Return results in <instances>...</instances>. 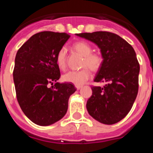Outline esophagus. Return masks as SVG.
Listing matches in <instances>:
<instances>
[{
    "label": "esophagus",
    "instance_id": "34e87169",
    "mask_svg": "<svg viewBox=\"0 0 153 153\" xmlns=\"http://www.w3.org/2000/svg\"><path fill=\"white\" fill-rule=\"evenodd\" d=\"M81 87H82V85H75V88H76L77 89H78V90H79L80 88H81Z\"/></svg>",
    "mask_w": 153,
    "mask_h": 153
}]
</instances>
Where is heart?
I'll use <instances>...</instances> for the list:
<instances>
[{
	"label": "heart",
	"instance_id": "heart-1",
	"mask_svg": "<svg viewBox=\"0 0 153 153\" xmlns=\"http://www.w3.org/2000/svg\"><path fill=\"white\" fill-rule=\"evenodd\" d=\"M72 48L83 56L81 66L84 68L77 71H69L62 75V79L64 81L74 85H82L88 81L91 76V71L89 68L94 72L98 71L102 66L103 58L99 53L92 52V48L86 41H77L73 44ZM56 62L57 66L61 70H64L66 68V50L64 47L61 48L57 52Z\"/></svg>",
	"mask_w": 153,
	"mask_h": 153
}]
</instances>
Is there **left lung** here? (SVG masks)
<instances>
[{"mask_svg":"<svg viewBox=\"0 0 153 153\" xmlns=\"http://www.w3.org/2000/svg\"><path fill=\"white\" fill-rule=\"evenodd\" d=\"M95 43L100 48L103 62L95 82H106L91 87L92 95L87 102L90 115L105 125L123 119L133 106L139 88L140 64L131 44L109 31L76 34Z\"/></svg>","mask_w":153,"mask_h":153,"instance_id":"1","label":"left lung"}]
</instances>
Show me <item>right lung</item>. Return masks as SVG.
Returning <instances> with one entry per match:
<instances>
[{"label":"right lung","mask_w":153,"mask_h":153,"mask_svg":"<svg viewBox=\"0 0 153 153\" xmlns=\"http://www.w3.org/2000/svg\"><path fill=\"white\" fill-rule=\"evenodd\" d=\"M69 38L64 32L41 31L16 53L13 75L17 101L36 125L47 126L60 120L67 112L69 97L76 91L73 84L56 81L60 71L56 56Z\"/></svg>","instance_id":"add662e5"}]
</instances>
